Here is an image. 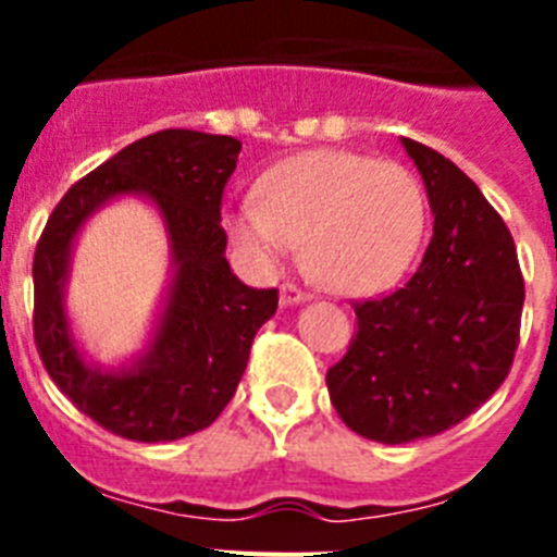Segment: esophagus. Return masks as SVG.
<instances>
[{"label":"esophagus","instance_id":"34e87169","mask_svg":"<svg viewBox=\"0 0 557 557\" xmlns=\"http://www.w3.org/2000/svg\"><path fill=\"white\" fill-rule=\"evenodd\" d=\"M309 293L298 289L295 284H284L282 287V307H298V304H307Z\"/></svg>","mask_w":557,"mask_h":557}]
</instances>
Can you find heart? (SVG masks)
Wrapping results in <instances>:
<instances>
[{
  "instance_id": "heart-1",
  "label": "heart",
  "mask_w": 557,
  "mask_h": 557,
  "mask_svg": "<svg viewBox=\"0 0 557 557\" xmlns=\"http://www.w3.org/2000/svg\"><path fill=\"white\" fill-rule=\"evenodd\" d=\"M426 231L424 186L410 170L351 150H309L264 172L259 200L225 211L231 245L256 270L304 259L339 295L385 289L410 268Z\"/></svg>"
}]
</instances>
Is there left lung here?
Masks as SVG:
<instances>
[{
    "label": "left lung",
    "instance_id": "obj_1",
    "mask_svg": "<svg viewBox=\"0 0 557 557\" xmlns=\"http://www.w3.org/2000/svg\"><path fill=\"white\" fill-rule=\"evenodd\" d=\"M435 214L410 282L357 304V334L329 368L334 410L357 435L410 444L460 424L508 376L524 278L508 225L474 181L432 147L401 139Z\"/></svg>",
    "mask_w": 557,
    "mask_h": 557
}]
</instances>
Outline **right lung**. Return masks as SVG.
<instances>
[{"label": "right lung", "instance_id": "add662e5", "mask_svg": "<svg viewBox=\"0 0 557 557\" xmlns=\"http://www.w3.org/2000/svg\"><path fill=\"white\" fill-rule=\"evenodd\" d=\"M239 150L234 136L181 127L145 136L77 181L38 239L33 334L41 362L72 405L113 435L164 444L206 430L275 314L278 289L248 287L225 259L220 200ZM120 197L145 199L165 223L171 284L146 348L122 367H100L76 346L65 284L82 225Z\"/></svg>", "mask_w": 557, "mask_h": 557}]
</instances>
